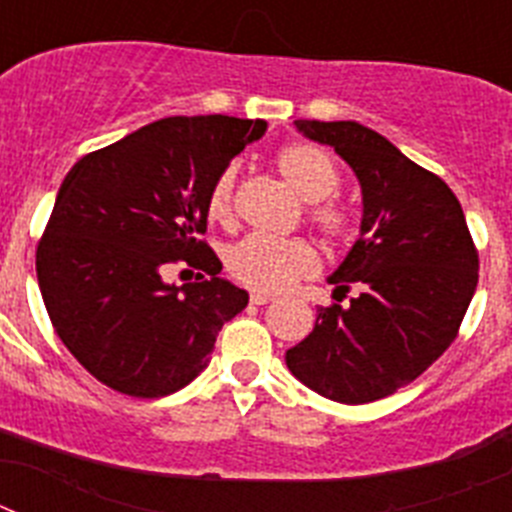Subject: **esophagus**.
<instances>
[{"instance_id": "34e87169", "label": "esophagus", "mask_w": 512, "mask_h": 512, "mask_svg": "<svg viewBox=\"0 0 512 512\" xmlns=\"http://www.w3.org/2000/svg\"><path fill=\"white\" fill-rule=\"evenodd\" d=\"M274 302V295H266V292H251V305H269Z\"/></svg>"}]
</instances>
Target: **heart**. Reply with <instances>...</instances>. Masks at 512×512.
Masks as SVG:
<instances>
[{
    "label": "heart",
    "mask_w": 512,
    "mask_h": 512,
    "mask_svg": "<svg viewBox=\"0 0 512 512\" xmlns=\"http://www.w3.org/2000/svg\"><path fill=\"white\" fill-rule=\"evenodd\" d=\"M277 169L284 182L300 194L307 215L328 238H346L351 230L348 212L328 197L338 189V166L325 148L312 143H292L277 153ZM235 184L238 166L230 164L210 189L207 212L215 223L230 225L235 217ZM320 266L318 251L302 238H271L246 235L228 251V269L233 279L259 292H282L297 279L310 277Z\"/></svg>",
    "instance_id": "obj_1"
}]
</instances>
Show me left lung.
<instances>
[{"instance_id":"left-lung-1","label":"left lung","mask_w":512,"mask_h":512,"mask_svg":"<svg viewBox=\"0 0 512 512\" xmlns=\"http://www.w3.org/2000/svg\"><path fill=\"white\" fill-rule=\"evenodd\" d=\"M336 148L361 187L359 238L328 284L351 305L318 307L315 328L284 356L312 392L364 405L428 369L456 338L477 289V248L456 194L361 122L295 120Z\"/></svg>"}]
</instances>
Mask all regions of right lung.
<instances>
[{
    "instance_id": "add662e5",
    "label": "right lung",
    "mask_w": 512,
    "mask_h": 512,
    "mask_svg": "<svg viewBox=\"0 0 512 512\" xmlns=\"http://www.w3.org/2000/svg\"><path fill=\"white\" fill-rule=\"evenodd\" d=\"M266 133L264 120L166 117L76 161L40 238L38 284L63 346L130 397L182 390L248 305L200 235L215 179ZM205 270L176 288L165 266Z\"/></svg>"
}]
</instances>
